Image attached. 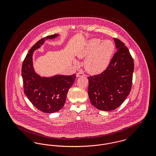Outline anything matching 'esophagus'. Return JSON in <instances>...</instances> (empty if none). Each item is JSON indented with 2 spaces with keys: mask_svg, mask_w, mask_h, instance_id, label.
<instances>
[{
  "mask_svg": "<svg viewBox=\"0 0 156 156\" xmlns=\"http://www.w3.org/2000/svg\"><path fill=\"white\" fill-rule=\"evenodd\" d=\"M76 77H81V76H85V74L82 73H78L76 75Z\"/></svg>",
  "mask_w": 156,
  "mask_h": 156,
  "instance_id": "34e87169",
  "label": "esophagus"
}]
</instances>
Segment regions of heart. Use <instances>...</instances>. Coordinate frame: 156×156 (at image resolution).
<instances>
[{"label": "heart", "mask_w": 156, "mask_h": 156, "mask_svg": "<svg viewBox=\"0 0 156 156\" xmlns=\"http://www.w3.org/2000/svg\"><path fill=\"white\" fill-rule=\"evenodd\" d=\"M115 49V45L111 40L102 41L94 38L88 41L78 52L77 56L80 58L87 57L84 62L85 69L90 74H97L109 67Z\"/></svg>", "instance_id": "obj_1"}]
</instances>
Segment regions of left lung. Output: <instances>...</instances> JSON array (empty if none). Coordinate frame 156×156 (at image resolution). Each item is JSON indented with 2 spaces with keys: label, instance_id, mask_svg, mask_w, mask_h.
<instances>
[{
  "label": "left lung",
  "instance_id": "left-lung-1",
  "mask_svg": "<svg viewBox=\"0 0 156 156\" xmlns=\"http://www.w3.org/2000/svg\"><path fill=\"white\" fill-rule=\"evenodd\" d=\"M116 52L109 67L101 74L89 76L88 96L99 110L116 109L130 94L134 71L133 59L125 44L114 38Z\"/></svg>",
  "mask_w": 156,
  "mask_h": 156
}]
</instances>
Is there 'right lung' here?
I'll use <instances>...</instances> for the list:
<instances>
[{
    "instance_id": "obj_1",
    "label": "right lung",
    "mask_w": 156,
    "mask_h": 156,
    "mask_svg": "<svg viewBox=\"0 0 156 156\" xmlns=\"http://www.w3.org/2000/svg\"><path fill=\"white\" fill-rule=\"evenodd\" d=\"M58 36L55 34L40 40L30 48L23 62L22 75L24 94L37 109L47 113L61 109L66 102L68 91L75 80V74L45 77L37 74L34 69V51L43 44L46 40L54 39Z\"/></svg>"
}]
</instances>
